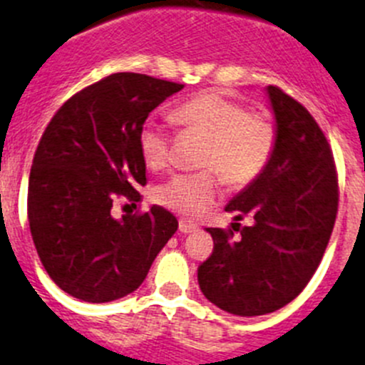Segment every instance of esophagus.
Instances as JSON below:
<instances>
[{"instance_id":"1","label":"esophagus","mask_w":365,"mask_h":365,"mask_svg":"<svg viewBox=\"0 0 365 365\" xmlns=\"http://www.w3.org/2000/svg\"><path fill=\"white\" fill-rule=\"evenodd\" d=\"M197 228H199V226H197L195 222H192V220H186V219L179 220V232L185 233V235L186 233H193Z\"/></svg>"}]
</instances>
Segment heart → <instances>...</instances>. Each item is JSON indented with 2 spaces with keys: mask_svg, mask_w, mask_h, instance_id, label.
Here are the masks:
<instances>
[{
  "mask_svg": "<svg viewBox=\"0 0 365 365\" xmlns=\"http://www.w3.org/2000/svg\"><path fill=\"white\" fill-rule=\"evenodd\" d=\"M172 119L188 133L206 139L197 173H175L163 180L153 195L160 205L186 217H200L220 199V178L233 188H244L266 170L275 153L279 130L266 112L219 92H200L172 110ZM139 152L150 170L170 163L172 135L155 119L139 130Z\"/></svg>",
  "mask_w": 365,
  "mask_h": 365,
  "instance_id": "obj_1",
  "label": "heart"
}]
</instances>
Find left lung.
I'll use <instances>...</instances> for the list:
<instances>
[{
	"instance_id": "left-lung-1",
	"label": "left lung",
	"mask_w": 365,
	"mask_h": 365,
	"mask_svg": "<svg viewBox=\"0 0 365 365\" xmlns=\"http://www.w3.org/2000/svg\"><path fill=\"white\" fill-rule=\"evenodd\" d=\"M279 141L269 165L230 200L252 226L206 228L213 252L197 269L200 292L239 317L273 313L292 302L317 272L339 212V175L313 115L279 86H267Z\"/></svg>"
}]
</instances>
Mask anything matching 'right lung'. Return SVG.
Wrapping results in <instances>:
<instances>
[{"label":"right lung","mask_w":365,"mask_h":365,"mask_svg":"<svg viewBox=\"0 0 365 365\" xmlns=\"http://www.w3.org/2000/svg\"><path fill=\"white\" fill-rule=\"evenodd\" d=\"M185 85L117 72L72 98L41 135L29 177V224L50 279L85 302L135 292L157 253L177 232L160 206L113 219L115 197L139 202L146 165L139 130Z\"/></svg>","instance_id":"right-lung-1"}]
</instances>
